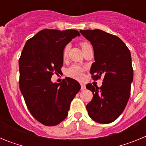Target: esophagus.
I'll list each match as a JSON object with an SVG mask.
<instances>
[{
  "instance_id": "34e87169",
  "label": "esophagus",
  "mask_w": 146,
  "mask_h": 146,
  "mask_svg": "<svg viewBox=\"0 0 146 146\" xmlns=\"http://www.w3.org/2000/svg\"><path fill=\"white\" fill-rule=\"evenodd\" d=\"M80 86H81V90H82V91H83V90L86 89V86H85V84H83V83H80Z\"/></svg>"
}]
</instances>
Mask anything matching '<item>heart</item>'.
Wrapping results in <instances>:
<instances>
[{
	"instance_id": "obj_1",
	"label": "heart",
	"mask_w": 146,
	"mask_h": 146,
	"mask_svg": "<svg viewBox=\"0 0 146 146\" xmlns=\"http://www.w3.org/2000/svg\"><path fill=\"white\" fill-rule=\"evenodd\" d=\"M90 45H91L90 44L88 43V42H82L80 43V46L81 47H82V50L86 48V47L90 46ZM69 45H66V46L64 48V50H63V58H64L67 57L68 52H69ZM83 72H84V68H82V67L78 65H73L67 69L66 74L67 75L72 77V78H74V79L77 80H80L82 79V76H83Z\"/></svg>"
}]
</instances>
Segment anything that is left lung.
<instances>
[{"label":"left lung","instance_id":"obj_1","mask_svg":"<svg viewBox=\"0 0 146 146\" xmlns=\"http://www.w3.org/2000/svg\"><path fill=\"white\" fill-rule=\"evenodd\" d=\"M80 32L94 48L95 62L90 71L92 78H104L100 88L86 85L93 93L92 100L86 106L88 113L98 123H111L123 113L129 99L133 80L130 51L121 38L101 30Z\"/></svg>","mask_w":146,"mask_h":146}]
</instances>
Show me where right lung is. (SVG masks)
<instances>
[{"mask_svg":"<svg viewBox=\"0 0 146 146\" xmlns=\"http://www.w3.org/2000/svg\"><path fill=\"white\" fill-rule=\"evenodd\" d=\"M76 30L44 29L28 39L19 59L20 89L28 110L38 122L55 126L66 118L72 99L80 90L79 82L66 78L60 83L51 77L63 66V50Z\"/></svg>","mask_w":146,"mask_h":146,"instance_id":"add662e5","label":"right lung"}]
</instances>
